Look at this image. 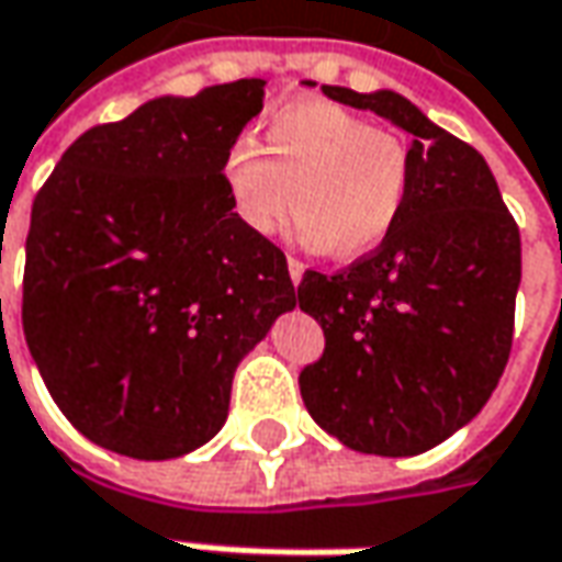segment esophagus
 <instances>
[{"instance_id": "1", "label": "esophagus", "mask_w": 562, "mask_h": 562, "mask_svg": "<svg viewBox=\"0 0 562 562\" xmlns=\"http://www.w3.org/2000/svg\"><path fill=\"white\" fill-rule=\"evenodd\" d=\"M301 277H304V263L295 261V258H289V280H292V285H299Z\"/></svg>"}]
</instances>
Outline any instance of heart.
Segmentation results:
<instances>
[{
    "mask_svg": "<svg viewBox=\"0 0 562 562\" xmlns=\"http://www.w3.org/2000/svg\"><path fill=\"white\" fill-rule=\"evenodd\" d=\"M263 151L233 143L223 183L239 221L277 236L299 204V243L341 261L373 255L411 195V158L392 133L329 102H292L267 121Z\"/></svg>",
    "mask_w": 562,
    "mask_h": 562,
    "instance_id": "heart-1",
    "label": "heart"
}]
</instances>
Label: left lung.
<instances>
[{
	"label": "left lung",
	"instance_id": "1",
	"mask_svg": "<svg viewBox=\"0 0 562 562\" xmlns=\"http://www.w3.org/2000/svg\"><path fill=\"white\" fill-rule=\"evenodd\" d=\"M411 133V195L395 233L336 277L307 270L299 304L326 336L299 376L307 414L360 454L414 457L497 389L522 277L519 229L485 158L392 89L323 87Z\"/></svg>",
	"mask_w": 562,
	"mask_h": 562
}]
</instances>
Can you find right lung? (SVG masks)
<instances>
[{
	"mask_svg": "<svg viewBox=\"0 0 562 562\" xmlns=\"http://www.w3.org/2000/svg\"><path fill=\"white\" fill-rule=\"evenodd\" d=\"M267 80L158 95L87 130L30 211L24 339L52 401L99 448L173 460L217 436L243 358L295 307L223 155Z\"/></svg>",
	"mask_w": 562,
	"mask_h": 562,
	"instance_id": "right-lung-1",
	"label": "right lung"
}]
</instances>
